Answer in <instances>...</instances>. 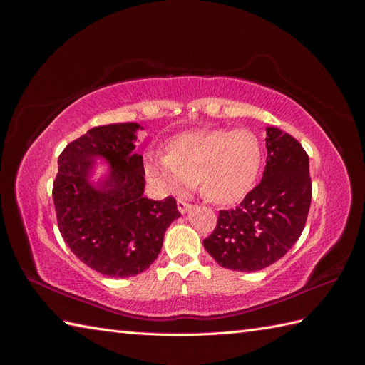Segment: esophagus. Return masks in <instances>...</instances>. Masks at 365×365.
<instances>
[{
  "instance_id": "obj_1",
  "label": "esophagus",
  "mask_w": 365,
  "mask_h": 365,
  "mask_svg": "<svg viewBox=\"0 0 365 365\" xmlns=\"http://www.w3.org/2000/svg\"><path fill=\"white\" fill-rule=\"evenodd\" d=\"M190 208H192V204H190V202H187V201H184V200H178V210H180L181 213H187Z\"/></svg>"
}]
</instances>
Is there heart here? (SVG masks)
Wrapping results in <instances>:
<instances>
[{
	"instance_id": "b5f03b06",
	"label": "heart",
	"mask_w": 365,
	"mask_h": 365,
	"mask_svg": "<svg viewBox=\"0 0 365 365\" xmlns=\"http://www.w3.org/2000/svg\"><path fill=\"white\" fill-rule=\"evenodd\" d=\"M262 164L259 138L248 129L189 130L169 141L163 158H149L148 180L168 193L200 184L207 200L230 204L256 181Z\"/></svg>"
}]
</instances>
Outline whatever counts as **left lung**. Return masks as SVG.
I'll list each match as a JSON object with an SVG mask.
<instances>
[{"mask_svg": "<svg viewBox=\"0 0 365 365\" xmlns=\"http://www.w3.org/2000/svg\"><path fill=\"white\" fill-rule=\"evenodd\" d=\"M260 182L231 210H219L204 247L220 267L260 271L280 260L302 236L312 200L309 157L292 135L267 128Z\"/></svg>", "mask_w": 365, "mask_h": 365, "instance_id": "8db88e82", "label": "left lung"}]
</instances>
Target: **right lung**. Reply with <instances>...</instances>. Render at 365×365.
Wrapping results in <instances>:
<instances>
[{"label":"right lung","mask_w":365,"mask_h":365,"mask_svg":"<svg viewBox=\"0 0 365 365\" xmlns=\"http://www.w3.org/2000/svg\"><path fill=\"white\" fill-rule=\"evenodd\" d=\"M137 123L97 126L68 143L59 155L53 201L65 244L86 267L126 279L158 257L165 230L181 213L176 200L145 195L143 157L134 153ZM94 156L112 165L101 190L87 182Z\"/></svg>","instance_id":"obj_1"}]
</instances>
